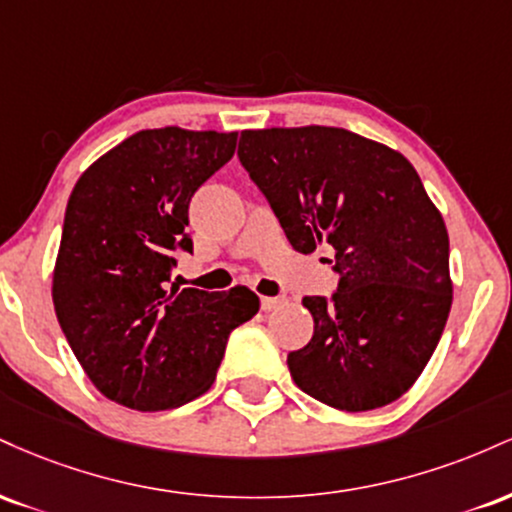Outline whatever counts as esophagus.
<instances>
[{
	"instance_id": "34e87169",
	"label": "esophagus",
	"mask_w": 512,
	"mask_h": 512,
	"mask_svg": "<svg viewBox=\"0 0 512 512\" xmlns=\"http://www.w3.org/2000/svg\"><path fill=\"white\" fill-rule=\"evenodd\" d=\"M262 310L264 313H269V310L279 308V305H284V298H272V296H262Z\"/></svg>"
}]
</instances>
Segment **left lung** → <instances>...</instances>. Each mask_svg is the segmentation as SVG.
Here are the masks:
<instances>
[{
  "label": "left lung",
  "mask_w": 512,
  "mask_h": 512,
  "mask_svg": "<svg viewBox=\"0 0 512 512\" xmlns=\"http://www.w3.org/2000/svg\"><path fill=\"white\" fill-rule=\"evenodd\" d=\"M240 163L293 250H334L332 298L305 296L313 339L293 383L342 411L395 402L424 373L452 305L443 216L399 151L342 127L240 132Z\"/></svg>",
  "instance_id": "left-lung-1"
}]
</instances>
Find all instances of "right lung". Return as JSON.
Returning <instances> with one entry per match:
<instances>
[{
  "instance_id": "right-lung-1",
  "label": "right lung",
  "mask_w": 512,
  "mask_h": 512,
  "mask_svg": "<svg viewBox=\"0 0 512 512\" xmlns=\"http://www.w3.org/2000/svg\"><path fill=\"white\" fill-rule=\"evenodd\" d=\"M238 132L142 129L76 180L52 269V301L76 361L105 397L163 411L209 390L228 334L260 310L248 286H170L192 252L190 199L236 154Z\"/></svg>"
}]
</instances>
